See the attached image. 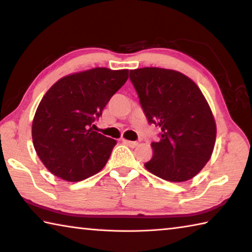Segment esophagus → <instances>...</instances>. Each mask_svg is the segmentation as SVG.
<instances>
[{"instance_id": "34e87169", "label": "esophagus", "mask_w": 252, "mask_h": 252, "mask_svg": "<svg viewBox=\"0 0 252 252\" xmlns=\"http://www.w3.org/2000/svg\"><path fill=\"white\" fill-rule=\"evenodd\" d=\"M122 141L125 142L126 146H129L130 148H135L136 146H138V142L136 141H130V140H126V139H123Z\"/></svg>"}]
</instances>
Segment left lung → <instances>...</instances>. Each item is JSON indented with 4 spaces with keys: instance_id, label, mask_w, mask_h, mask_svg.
<instances>
[{
    "instance_id": "obj_1",
    "label": "left lung",
    "mask_w": 252,
    "mask_h": 252,
    "mask_svg": "<svg viewBox=\"0 0 252 252\" xmlns=\"http://www.w3.org/2000/svg\"><path fill=\"white\" fill-rule=\"evenodd\" d=\"M130 80L148 121L161 129L144 167L167 181L192 179L210 160L217 136L215 117L201 90L181 72L162 67L131 70Z\"/></svg>"
}]
</instances>
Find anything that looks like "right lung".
<instances>
[{
  "mask_svg": "<svg viewBox=\"0 0 252 252\" xmlns=\"http://www.w3.org/2000/svg\"><path fill=\"white\" fill-rule=\"evenodd\" d=\"M127 78L126 69L94 67L63 76L49 89L34 116L32 139L51 173L76 182L103 169L117 141L91 125Z\"/></svg>",
  "mask_w": 252,
  "mask_h": 252,
  "instance_id": "1",
  "label": "right lung"
}]
</instances>
